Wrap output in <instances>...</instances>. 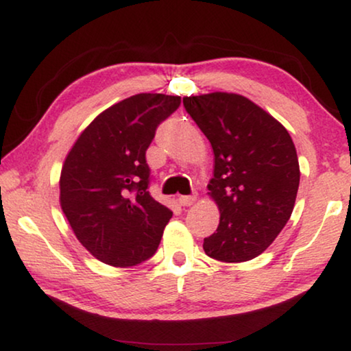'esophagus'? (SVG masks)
<instances>
[{"label":"esophagus","mask_w":351,"mask_h":351,"mask_svg":"<svg viewBox=\"0 0 351 351\" xmlns=\"http://www.w3.org/2000/svg\"><path fill=\"white\" fill-rule=\"evenodd\" d=\"M196 201V195H189V196H180L179 204L180 206H191Z\"/></svg>","instance_id":"34e87169"}]
</instances>
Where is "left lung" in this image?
Segmentation results:
<instances>
[{
    "instance_id": "8db88e82",
    "label": "left lung",
    "mask_w": 351,
    "mask_h": 351,
    "mask_svg": "<svg viewBox=\"0 0 351 351\" xmlns=\"http://www.w3.org/2000/svg\"><path fill=\"white\" fill-rule=\"evenodd\" d=\"M214 152L209 196L220 210L203 249L220 262H246L285 228L300 182L294 142L280 121L246 97L210 93L184 99Z\"/></svg>"
}]
</instances>
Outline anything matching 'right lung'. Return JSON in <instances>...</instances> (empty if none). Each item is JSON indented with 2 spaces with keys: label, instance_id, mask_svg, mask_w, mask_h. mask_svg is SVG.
<instances>
[{
  "label": "right lung",
  "instance_id": "right-lung-1",
  "mask_svg": "<svg viewBox=\"0 0 351 351\" xmlns=\"http://www.w3.org/2000/svg\"><path fill=\"white\" fill-rule=\"evenodd\" d=\"M179 95L136 94L81 132L60 172V206L80 243L100 262L134 267L160 246L171 209L148 191L145 152Z\"/></svg>",
  "mask_w": 351,
  "mask_h": 351
}]
</instances>
